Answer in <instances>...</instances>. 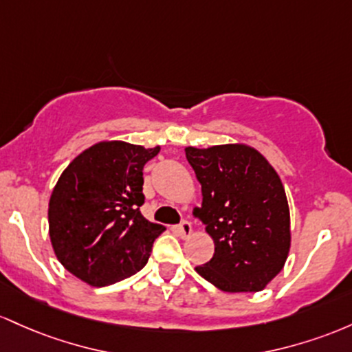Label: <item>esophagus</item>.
<instances>
[{
  "mask_svg": "<svg viewBox=\"0 0 352 352\" xmlns=\"http://www.w3.org/2000/svg\"><path fill=\"white\" fill-rule=\"evenodd\" d=\"M177 232H179L181 238H189V236H191V232H192L191 223H189V221H186V219L181 221V224L177 226Z\"/></svg>",
  "mask_w": 352,
  "mask_h": 352,
  "instance_id": "esophagus-1",
  "label": "esophagus"
}]
</instances>
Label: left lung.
Wrapping results in <instances>:
<instances>
[{
  "label": "left lung",
  "mask_w": 352,
  "mask_h": 352,
  "mask_svg": "<svg viewBox=\"0 0 352 352\" xmlns=\"http://www.w3.org/2000/svg\"><path fill=\"white\" fill-rule=\"evenodd\" d=\"M203 203L192 214L214 241L196 272L224 293H256L281 272L291 248L289 206L281 177L258 149L218 144L186 149Z\"/></svg>",
  "instance_id": "8db88e82"
}]
</instances>
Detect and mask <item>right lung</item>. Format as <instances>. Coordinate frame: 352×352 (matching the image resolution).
<instances>
[{"instance_id": "obj_1", "label": "right lung", "mask_w": 352, "mask_h": 352, "mask_svg": "<svg viewBox=\"0 0 352 352\" xmlns=\"http://www.w3.org/2000/svg\"><path fill=\"white\" fill-rule=\"evenodd\" d=\"M126 141H101L61 173L50 197V239L58 261L89 286L136 274L164 228L141 214L143 168L160 153Z\"/></svg>"}]
</instances>
